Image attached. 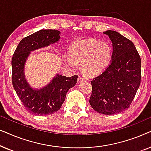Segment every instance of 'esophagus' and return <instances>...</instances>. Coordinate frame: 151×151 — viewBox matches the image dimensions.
<instances>
[{
  "label": "esophagus",
  "mask_w": 151,
  "mask_h": 151,
  "mask_svg": "<svg viewBox=\"0 0 151 151\" xmlns=\"http://www.w3.org/2000/svg\"><path fill=\"white\" fill-rule=\"evenodd\" d=\"M84 78L81 77V76H79V77L78 78V83H80V82L84 81Z\"/></svg>",
  "instance_id": "34e87169"
}]
</instances>
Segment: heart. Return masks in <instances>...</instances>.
Returning a JSON list of instances; mask_svg holds the SVG:
<instances>
[{
    "mask_svg": "<svg viewBox=\"0 0 151 151\" xmlns=\"http://www.w3.org/2000/svg\"><path fill=\"white\" fill-rule=\"evenodd\" d=\"M113 51L110 45L95 39L73 43L69 49V57L65 62L70 67L81 65L86 76H94L106 69L112 58Z\"/></svg>",
    "mask_w": 151,
    "mask_h": 151,
    "instance_id": "1",
    "label": "heart"
}]
</instances>
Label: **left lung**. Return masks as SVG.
<instances>
[{"label": "left lung", "mask_w": 151, "mask_h": 151, "mask_svg": "<svg viewBox=\"0 0 151 151\" xmlns=\"http://www.w3.org/2000/svg\"><path fill=\"white\" fill-rule=\"evenodd\" d=\"M113 43L111 62L91 80L89 103L97 112L113 115L129 109L141 82V58L131 40L115 31L104 32Z\"/></svg>", "instance_id": "obj_1"}]
</instances>
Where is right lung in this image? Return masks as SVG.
I'll return each mask as SVG.
<instances>
[{
    "label": "right lung",
    "instance_id": "obj_1",
    "mask_svg": "<svg viewBox=\"0 0 151 151\" xmlns=\"http://www.w3.org/2000/svg\"><path fill=\"white\" fill-rule=\"evenodd\" d=\"M59 31L42 29L22 39L12 59V84L24 108L37 115L52 114L60 109L69 88L76 85L78 76L58 75L40 90L30 87L24 75V65L30 51L49 46L59 40Z\"/></svg>",
    "mask_w": 151,
    "mask_h": 151
}]
</instances>
